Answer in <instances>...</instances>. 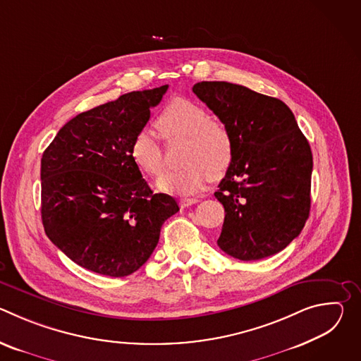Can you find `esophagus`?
Instances as JSON below:
<instances>
[{"label": "esophagus", "instance_id": "esophagus-1", "mask_svg": "<svg viewBox=\"0 0 361 361\" xmlns=\"http://www.w3.org/2000/svg\"><path fill=\"white\" fill-rule=\"evenodd\" d=\"M198 202V198H194V197H183L180 198V205L184 209V207H190V205Z\"/></svg>", "mask_w": 361, "mask_h": 361}]
</instances>
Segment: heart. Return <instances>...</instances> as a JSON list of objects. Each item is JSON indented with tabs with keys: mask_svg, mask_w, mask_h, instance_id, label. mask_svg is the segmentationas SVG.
Returning <instances> with one entry per match:
<instances>
[{
	"mask_svg": "<svg viewBox=\"0 0 361 361\" xmlns=\"http://www.w3.org/2000/svg\"><path fill=\"white\" fill-rule=\"evenodd\" d=\"M156 126L166 141L184 140L178 170L159 177L156 185L169 194L190 195L207 184L212 177L223 176L234 156L231 130L223 121L213 120L209 111L194 101L177 98L161 111ZM130 156L138 170L147 176L163 171V147L148 128H141L130 145Z\"/></svg>",
	"mask_w": 361,
	"mask_h": 361,
	"instance_id": "obj_1",
	"label": "heart"
}]
</instances>
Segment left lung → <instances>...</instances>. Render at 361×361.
<instances>
[{
	"label": "left lung",
	"instance_id": "1",
	"mask_svg": "<svg viewBox=\"0 0 361 361\" xmlns=\"http://www.w3.org/2000/svg\"><path fill=\"white\" fill-rule=\"evenodd\" d=\"M192 91L234 140L233 161L214 192L226 212L219 247L243 262L280 252L310 214V144L279 98L226 81H201Z\"/></svg>",
	"mask_w": 361,
	"mask_h": 361
}]
</instances>
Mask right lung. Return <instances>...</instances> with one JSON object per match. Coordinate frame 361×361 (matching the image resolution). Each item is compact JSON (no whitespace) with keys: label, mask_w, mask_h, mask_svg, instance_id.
<instances>
[{"label":"right lung","mask_w":361,"mask_h":361,"mask_svg":"<svg viewBox=\"0 0 361 361\" xmlns=\"http://www.w3.org/2000/svg\"><path fill=\"white\" fill-rule=\"evenodd\" d=\"M169 85L133 91L70 120L41 159V219L47 237L75 264L110 277L137 271L161 226L180 209L154 194L130 145Z\"/></svg>","instance_id":"1"}]
</instances>
